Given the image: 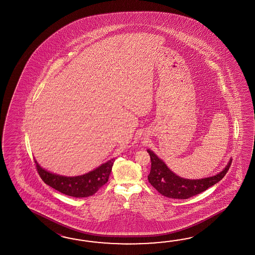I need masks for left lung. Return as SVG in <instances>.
Returning <instances> with one entry per match:
<instances>
[{"instance_id":"left-lung-1","label":"left lung","mask_w":255,"mask_h":255,"mask_svg":"<svg viewBox=\"0 0 255 255\" xmlns=\"http://www.w3.org/2000/svg\"><path fill=\"white\" fill-rule=\"evenodd\" d=\"M147 152L151 160L150 172L147 176L148 182L160 194L172 199L185 200L205 191L226 175L232 164V160H230L226 168L213 177L201 179H185L175 175L151 150L147 149Z\"/></svg>"}]
</instances>
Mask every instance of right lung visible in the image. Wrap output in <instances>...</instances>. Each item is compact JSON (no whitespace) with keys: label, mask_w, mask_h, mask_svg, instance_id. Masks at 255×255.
I'll list each match as a JSON object with an SVG mask.
<instances>
[{"label":"right lung","mask_w":255,"mask_h":255,"mask_svg":"<svg viewBox=\"0 0 255 255\" xmlns=\"http://www.w3.org/2000/svg\"><path fill=\"white\" fill-rule=\"evenodd\" d=\"M115 159H111L89 173L77 177H64L52 174L41 168L34 160L35 168L43 182L65 195L75 198L92 196L109 181Z\"/></svg>","instance_id":"1"}]
</instances>
